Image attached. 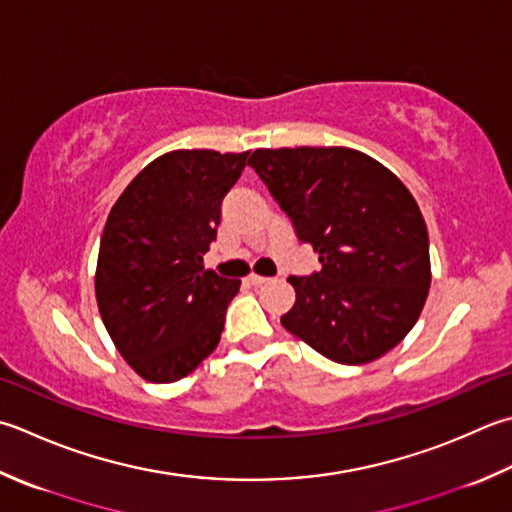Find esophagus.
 Returning a JSON list of instances; mask_svg holds the SVG:
<instances>
[{
  "label": "esophagus",
  "mask_w": 512,
  "mask_h": 512,
  "mask_svg": "<svg viewBox=\"0 0 512 512\" xmlns=\"http://www.w3.org/2000/svg\"><path fill=\"white\" fill-rule=\"evenodd\" d=\"M264 282H268V277L255 275V273H250V275H248V284H250V286H259V284H264Z\"/></svg>",
  "instance_id": "esophagus-1"
}]
</instances>
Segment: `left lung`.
<instances>
[{"label":"left lung","mask_w":512,"mask_h":512,"mask_svg":"<svg viewBox=\"0 0 512 512\" xmlns=\"http://www.w3.org/2000/svg\"><path fill=\"white\" fill-rule=\"evenodd\" d=\"M322 268L288 277L282 326L319 355L359 366L415 326L430 288L428 230L413 195L359 150L259 148L248 159Z\"/></svg>","instance_id":"obj_1"}]
</instances>
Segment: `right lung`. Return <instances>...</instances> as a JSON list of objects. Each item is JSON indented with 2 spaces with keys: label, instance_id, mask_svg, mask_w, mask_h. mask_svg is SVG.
Segmentation results:
<instances>
[{
  "label": "right lung",
  "instance_id": "right-lung-1",
  "mask_svg": "<svg viewBox=\"0 0 512 512\" xmlns=\"http://www.w3.org/2000/svg\"><path fill=\"white\" fill-rule=\"evenodd\" d=\"M248 153L173 150L115 202L99 244L95 295L110 339L148 382L186 377L213 353L239 279L204 268L222 202Z\"/></svg>",
  "mask_w": 512,
  "mask_h": 512
}]
</instances>
